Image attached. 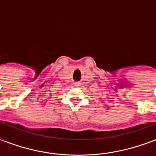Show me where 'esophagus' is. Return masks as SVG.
<instances>
[{
    "mask_svg": "<svg viewBox=\"0 0 156 156\" xmlns=\"http://www.w3.org/2000/svg\"><path fill=\"white\" fill-rule=\"evenodd\" d=\"M81 83H80V82H76V83H74V84H75L76 87H80V86L82 85Z\"/></svg>",
    "mask_w": 156,
    "mask_h": 156,
    "instance_id": "34e87169",
    "label": "esophagus"
}]
</instances>
